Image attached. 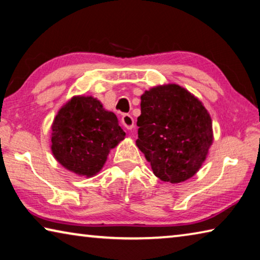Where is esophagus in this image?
<instances>
[{"label":"esophagus","instance_id":"1","mask_svg":"<svg viewBox=\"0 0 260 260\" xmlns=\"http://www.w3.org/2000/svg\"><path fill=\"white\" fill-rule=\"evenodd\" d=\"M121 122H122V125H124L128 131H132L134 128V119L131 114H127V113L122 114Z\"/></svg>","mask_w":260,"mask_h":260}]
</instances>
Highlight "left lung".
Masks as SVG:
<instances>
[{"label": "left lung", "instance_id": "left-lung-1", "mask_svg": "<svg viewBox=\"0 0 260 260\" xmlns=\"http://www.w3.org/2000/svg\"><path fill=\"white\" fill-rule=\"evenodd\" d=\"M136 146L161 181L193 177L213 142L212 119L203 103L177 83L159 85L141 96Z\"/></svg>", "mask_w": 260, "mask_h": 260}]
</instances>
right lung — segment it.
I'll list each match as a JSON object with an SVG mask.
<instances>
[{"label": "right lung", "instance_id": "1", "mask_svg": "<svg viewBox=\"0 0 260 260\" xmlns=\"http://www.w3.org/2000/svg\"><path fill=\"white\" fill-rule=\"evenodd\" d=\"M116 114L96 98L77 95L61 107L51 124L55 159L79 177L91 178L103 169L110 150L125 139Z\"/></svg>", "mask_w": 260, "mask_h": 260}]
</instances>
